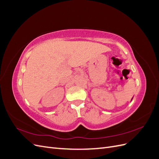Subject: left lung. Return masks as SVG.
Instances as JSON below:
<instances>
[{
  "label": "left lung",
  "mask_w": 159,
  "mask_h": 159,
  "mask_svg": "<svg viewBox=\"0 0 159 159\" xmlns=\"http://www.w3.org/2000/svg\"><path fill=\"white\" fill-rule=\"evenodd\" d=\"M133 98H132V99H131V101H132V99H133Z\"/></svg>",
  "instance_id": "obj_1"
}]
</instances>
